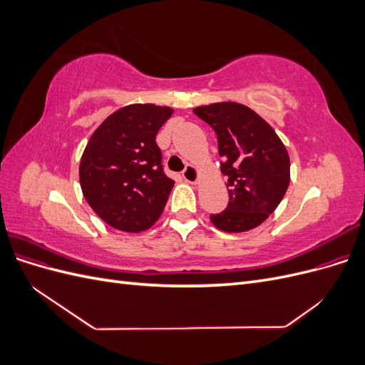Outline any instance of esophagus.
<instances>
[{"instance_id": "1", "label": "esophagus", "mask_w": 365, "mask_h": 365, "mask_svg": "<svg viewBox=\"0 0 365 365\" xmlns=\"http://www.w3.org/2000/svg\"><path fill=\"white\" fill-rule=\"evenodd\" d=\"M182 178L189 184H196L197 181H200V170H197L195 165L189 164L182 172Z\"/></svg>"}]
</instances>
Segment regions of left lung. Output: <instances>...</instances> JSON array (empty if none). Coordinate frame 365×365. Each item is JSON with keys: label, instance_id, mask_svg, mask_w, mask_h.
<instances>
[{"label": "left lung", "instance_id": "1", "mask_svg": "<svg viewBox=\"0 0 365 365\" xmlns=\"http://www.w3.org/2000/svg\"><path fill=\"white\" fill-rule=\"evenodd\" d=\"M193 113L217 135L220 170L230 201L210 219L225 233L259 227L279 207L291 181L288 150L275 130L251 108L236 102L197 106Z\"/></svg>", "mask_w": 365, "mask_h": 365}]
</instances>
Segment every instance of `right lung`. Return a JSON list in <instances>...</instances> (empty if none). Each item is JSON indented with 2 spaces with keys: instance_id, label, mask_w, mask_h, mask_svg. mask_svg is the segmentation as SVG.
<instances>
[{
  "instance_id": "right-lung-1",
  "label": "right lung",
  "mask_w": 365,
  "mask_h": 365,
  "mask_svg": "<svg viewBox=\"0 0 365 365\" xmlns=\"http://www.w3.org/2000/svg\"><path fill=\"white\" fill-rule=\"evenodd\" d=\"M172 114L169 106L128 105L88 141L79 165L82 193L113 228L140 233L160 219L175 182L164 175L155 137Z\"/></svg>"
}]
</instances>
